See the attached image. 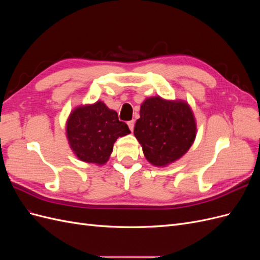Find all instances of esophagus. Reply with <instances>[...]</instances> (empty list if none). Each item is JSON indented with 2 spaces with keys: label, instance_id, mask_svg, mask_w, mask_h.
Segmentation results:
<instances>
[{
  "label": "esophagus",
  "instance_id": "1",
  "mask_svg": "<svg viewBox=\"0 0 260 260\" xmlns=\"http://www.w3.org/2000/svg\"><path fill=\"white\" fill-rule=\"evenodd\" d=\"M128 125H129V129H130L131 131H133V129H135V120L128 121Z\"/></svg>",
  "mask_w": 260,
  "mask_h": 260
}]
</instances>
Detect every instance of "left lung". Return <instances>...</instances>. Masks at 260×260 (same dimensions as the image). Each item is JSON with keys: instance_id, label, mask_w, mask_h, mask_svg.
I'll return each mask as SVG.
<instances>
[{"instance_id": "8db88e82", "label": "left lung", "mask_w": 260, "mask_h": 260, "mask_svg": "<svg viewBox=\"0 0 260 260\" xmlns=\"http://www.w3.org/2000/svg\"><path fill=\"white\" fill-rule=\"evenodd\" d=\"M135 136L154 166L165 167L181 158L196 137L192 109L185 102L148 98L141 105Z\"/></svg>"}]
</instances>
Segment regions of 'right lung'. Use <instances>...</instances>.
<instances>
[{
	"label": "right lung",
	"mask_w": 260,
	"mask_h": 260,
	"mask_svg": "<svg viewBox=\"0 0 260 260\" xmlns=\"http://www.w3.org/2000/svg\"><path fill=\"white\" fill-rule=\"evenodd\" d=\"M66 133L70 147L82 161L104 165L119 137L130 133L128 125L103 102L79 106L70 114Z\"/></svg>",
	"instance_id": "1"
}]
</instances>
